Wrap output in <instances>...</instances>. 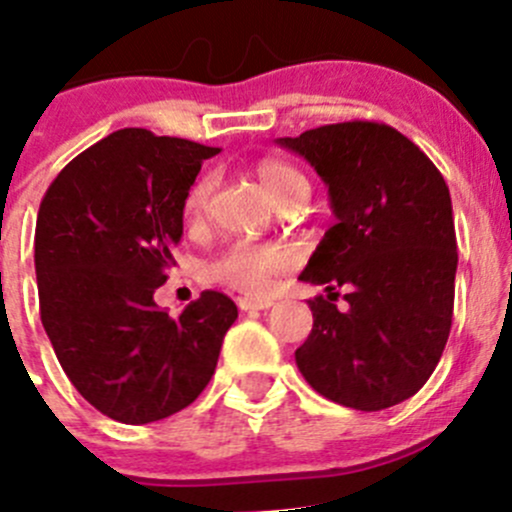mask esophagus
Returning <instances> with one entry per match:
<instances>
[{"label":"esophagus","mask_w":512,"mask_h":512,"mask_svg":"<svg viewBox=\"0 0 512 512\" xmlns=\"http://www.w3.org/2000/svg\"><path fill=\"white\" fill-rule=\"evenodd\" d=\"M275 302L270 300V297H252V295H245V297H237V307L240 310H267V307H272Z\"/></svg>","instance_id":"obj_1"}]
</instances>
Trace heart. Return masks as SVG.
I'll use <instances>...</instances> for the list:
<instances>
[{
  "mask_svg": "<svg viewBox=\"0 0 512 512\" xmlns=\"http://www.w3.org/2000/svg\"><path fill=\"white\" fill-rule=\"evenodd\" d=\"M255 172L267 195L277 205H285V202L310 192L307 177L285 160L265 157V160L257 162ZM212 185H215L212 175H202L192 182L185 195V205H182L185 222L195 225V222L202 220L207 210V200L212 195ZM292 265H295V252L290 247L275 245V242L242 240L222 250L212 260H207L205 267H202V277L210 285L230 287V290L247 292V295H267L277 285L280 275H285Z\"/></svg>",
  "mask_w": 512,
  "mask_h": 512,
  "instance_id": "heart-1",
  "label": "heart"
}]
</instances>
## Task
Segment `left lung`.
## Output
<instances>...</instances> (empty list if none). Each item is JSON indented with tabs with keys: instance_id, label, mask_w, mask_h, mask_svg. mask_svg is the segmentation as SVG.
Masks as SVG:
<instances>
[{
	"instance_id": "left-lung-1",
	"label": "left lung",
	"mask_w": 512,
	"mask_h": 512,
	"mask_svg": "<svg viewBox=\"0 0 512 512\" xmlns=\"http://www.w3.org/2000/svg\"><path fill=\"white\" fill-rule=\"evenodd\" d=\"M277 142L315 167L337 217L300 275L330 295L307 302L312 332L295 350L297 367L332 403L393 408L428 382L453 325L458 242L448 185L390 124L352 119ZM335 286L348 287L345 313Z\"/></svg>"
}]
</instances>
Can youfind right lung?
Segmentation results:
<instances>
[{
    "label": "right lung",
    "mask_w": 512,
    "mask_h": 512,
    "mask_svg": "<svg viewBox=\"0 0 512 512\" xmlns=\"http://www.w3.org/2000/svg\"><path fill=\"white\" fill-rule=\"evenodd\" d=\"M217 152L127 127L74 157L39 205L42 325L79 395L119 423H155L195 403L237 320L217 290L180 317L155 305L175 265L187 190Z\"/></svg>",
    "instance_id": "right-lung-1"
}]
</instances>
